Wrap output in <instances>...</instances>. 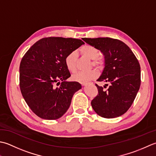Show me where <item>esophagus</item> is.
I'll return each mask as SVG.
<instances>
[{
    "mask_svg": "<svg viewBox=\"0 0 156 156\" xmlns=\"http://www.w3.org/2000/svg\"><path fill=\"white\" fill-rule=\"evenodd\" d=\"M90 83H87V82H86V83H81V85H83V86H85V85H89Z\"/></svg>",
    "mask_w": 156,
    "mask_h": 156,
    "instance_id": "1",
    "label": "esophagus"
}]
</instances>
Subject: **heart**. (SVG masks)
Wrapping results in <instances>:
<instances>
[{
  "mask_svg": "<svg viewBox=\"0 0 156 156\" xmlns=\"http://www.w3.org/2000/svg\"><path fill=\"white\" fill-rule=\"evenodd\" d=\"M79 51L81 55L91 59V64L97 68L100 69L103 65V62L98 56L100 55V51L97 48L91 45L83 46ZM65 63L66 68L69 71L74 73L77 70V53L71 52L69 53L65 58ZM98 73L96 69H92L87 72H78L72 76L73 80L79 83H86L89 81L96 78Z\"/></svg>",
  "mask_w": 156,
  "mask_h": 156,
  "instance_id": "obj_1",
  "label": "heart"
}]
</instances>
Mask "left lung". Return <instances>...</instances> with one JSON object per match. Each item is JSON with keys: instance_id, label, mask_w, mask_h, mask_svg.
<instances>
[{"instance_id": "obj_1", "label": "left lung", "mask_w": 156, "mask_h": 156, "mask_svg": "<svg viewBox=\"0 0 156 156\" xmlns=\"http://www.w3.org/2000/svg\"><path fill=\"white\" fill-rule=\"evenodd\" d=\"M83 40L103 53L105 66L97 81L110 83L106 91L96 84L98 94L91 101L92 108L104 118L122 115L131 106L140 87L141 67L138 60L130 48L119 40L85 37Z\"/></svg>"}]
</instances>
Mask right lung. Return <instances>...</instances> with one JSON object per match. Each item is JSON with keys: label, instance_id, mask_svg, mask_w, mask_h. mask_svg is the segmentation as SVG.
Instances as JSON below:
<instances>
[{"label": "right lung", "instance_id": "obj_1", "mask_svg": "<svg viewBox=\"0 0 156 156\" xmlns=\"http://www.w3.org/2000/svg\"><path fill=\"white\" fill-rule=\"evenodd\" d=\"M85 43L61 37L38 40L25 54L20 66L21 92L28 106L40 118L56 120L64 114L81 85L66 81L71 74L65 58ZM56 87L55 83L59 84Z\"/></svg>", "mask_w": 156, "mask_h": 156}]
</instances>
